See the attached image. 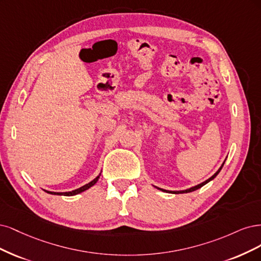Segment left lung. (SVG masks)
Returning a JSON list of instances; mask_svg holds the SVG:
<instances>
[{
    "label": "left lung",
    "mask_w": 261,
    "mask_h": 261,
    "mask_svg": "<svg viewBox=\"0 0 261 261\" xmlns=\"http://www.w3.org/2000/svg\"><path fill=\"white\" fill-rule=\"evenodd\" d=\"M224 163H225V161L223 162V164L221 165V167L219 168V169H218V171L213 175V176H210V178L208 179V180H206V181H204L203 183H200V184H198V186H195V187H193V188H190V189H188V190H184V191H173V192H170V193H173V194H180V193H190V192H193V191H196V190H198V189H200L201 187H204L205 184H207L209 181H212V180H214L216 176H217V174L219 173L220 171H221V169H222V167H223V165H224ZM156 189H158V190H161V191H163V192H168L167 190H163V189H159V188H157L156 187Z\"/></svg>",
    "instance_id": "8db88e82"
}]
</instances>
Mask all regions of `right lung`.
Wrapping results in <instances>:
<instances>
[{
  "label": "right lung",
  "mask_w": 261,
  "mask_h": 261,
  "mask_svg": "<svg viewBox=\"0 0 261 261\" xmlns=\"http://www.w3.org/2000/svg\"><path fill=\"white\" fill-rule=\"evenodd\" d=\"M99 176H100V173L96 176V178H95L94 180H92L91 182H89L88 184H86V186H83V187H81V188H79V189H77V190H73V191H71V192H49V191H45V192H46V193H48V194H53V195L73 196V195H77V194H79V193H82V192L87 191V190H88V189H90L91 187H93L94 184L97 182V180L99 179Z\"/></svg>",
  "instance_id": "right-lung-1"
}]
</instances>
